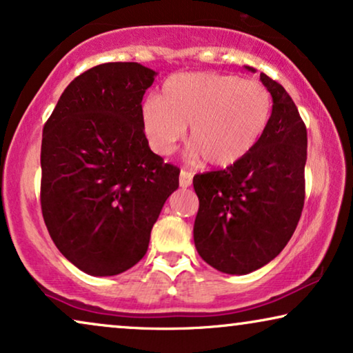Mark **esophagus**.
<instances>
[{
  "label": "esophagus",
  "mask_w": 353,
  "mask_h": 353,
  "mask_svg": "<svg viewBox=\"0 0 353 353\" xmlns=\"http://www.w3.org/2000/svg\"><path fill=\"white\" fill-rule=\"evenodd\" d=\"M191 183H192V175H191V173L186 172V170H181L180 172V186L181 188H190Z\"/></svg>",
  "instance_id": "obj_1"
}]
</instances>
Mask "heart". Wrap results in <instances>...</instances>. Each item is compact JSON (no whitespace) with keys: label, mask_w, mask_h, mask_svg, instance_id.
<instances>
[{"label":"heart","mask_w":353,"mask_h":353,"mask_svg":"<svg viewBox=\"0 0 353 353\" xmlns=\"http://www.w3.org/2000/svg\"><path fill=\"white\" fill-rule=\"evenodd\" d=\"M273 99L265 85L216 72L168 77L159 98L141 105V127L154 152L165 156L188 133L192 157L226 168L254 151L267 132Z\"/></svg>","instance_id":"1"}]
</instances>
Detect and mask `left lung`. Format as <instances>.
Here are the masks:
<instances>
[{"label":"left lung","instance_id":"8db88e82","mask_svg":"<svg viewBox=\"0 0 353 353\" xmlns=\"http://www.w3.org/2000/svg\"><path fill=\"white\" fill-rule=\"evenodd\" d=\"M260 80L273 99L260 143L234 165L192 180L199 197L194 245L202 260L228 274L272 262L294 234L305 199V123L278 81L265 74Z\"/></svg>","mask_w":353,"mask_h":353}]
</instances>
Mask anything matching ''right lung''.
Here are the masks:
<instances>
[{
  "mask_svg": "<svg viewBox=\"0 0 353 353\" xmlns=\"http://www.w3.org/2000/svg\"><path fill=\"white\" fill-rule=\"evenodd\" d=\"M157 72L108 62L72 80L43 128L41 212L64 257L91 276L127 272L146 254L180 170L154 154L141 101Z\"/></svg>",
  "mask_w": 353,
  "mask_h": 353,
  "instance_id": "right-lung-1",
  "label": "right lung"
}]
</instances>
